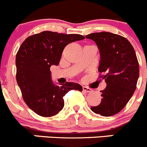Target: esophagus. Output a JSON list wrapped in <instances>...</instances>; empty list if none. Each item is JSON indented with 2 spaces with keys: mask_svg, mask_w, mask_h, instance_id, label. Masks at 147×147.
<instances>
[{
  "mask_svg": "<svg viewBox=\"0 0 147 147\" xmlns=\"http://www.w3.org/2000/svg\"><path fill=\"white\" fill-rule=\"evenodd\" d=\"M82 90H83V91H84V92H88V93L91 92L92 91L91 89L89 88V87H85V86L82 87Z\"/></svg>",
  "mask_w": 147,
  "mask_h": 147,
  "instance_id": "1",
  "label": "esophagus"
}]
</instances>
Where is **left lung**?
<instances>
[{
  "label": "left lung",
  "mask_w": 147,
  "mask_h": 147,
  "mask_svg": "<svg viewBox=\"0 0 147 147\" xmlns=\"http://www.w3.org/2000/svg\"><path fill=\"white\" fill-rule=\"evenodd\" d=\"M85 37L94 41L100 50L98 71L107 84L101 91L100 104L91 109L102 116H112L126 106L136 90L139 69L135 51L128 40L112 32H94Z\"/></svg>",
  "instance_id": "left-lung-1"
}]
</instances>
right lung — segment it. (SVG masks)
Returning <instances> with one entry per match:
<instances>
[{
    "label": "right lung",
    "instance_id": "1",
    "mask_svg": "<svg viewBox=\"0 0 147 147\" xmlns=\"http://www.w3.org/2000/svg\"><path fill=\"white\" fill-rule=\"evenodd\" d=\"M83 39L78 34L43 31L28 37L20 45L16 58V80L25 102L40 116L57 115L63 109V97L69 90H82L75 82L55 84L50 68L59 65L65 46Z\"/></svg>",
    "mask_w": 147,
    "mask_h": 147
}]
</instances>
